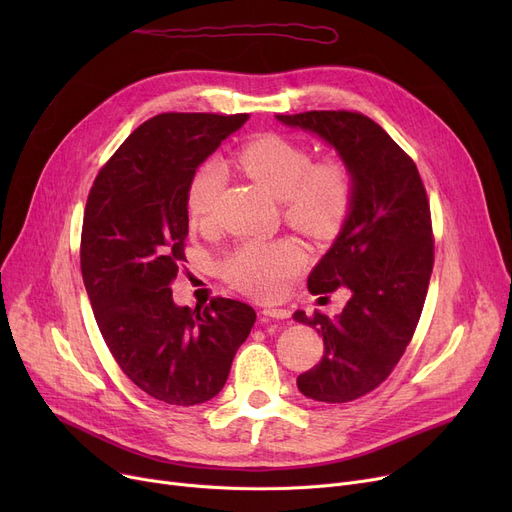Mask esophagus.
<instances>
[{"instance_id":"esophagus-1","label":"esophagus","mask_w":512,"mask_h":512,"mask_svg":"<svg viewBox=\"0 0 512 512\" xmlns=\"http://www.w3.org/2000/svg\"><path fill=\"white\" fill-rule=\"evenodd\" d=\"M261 315L267 317V319H288V317H290V311H286V309H276V307H265V309L261 311Z\"/></svg>"}]
</instances>
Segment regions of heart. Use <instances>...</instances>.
Wrapping results in <instances>:
<instances>
[{"label":"heart","instance_id":"obj_1","mask_svg":"<svg viewBox=\"0 0 512 512\" xmlns=\"http://www.w3.org/2000/svg\"><path fill=\"white\" fill-rule=\"evenodd\" d=\"M238 166L282 199L284 220L315 240L340 234L355 203V172L344 157L313 161L307 145L284 134H261L236 151ZM226 184V168L205 159L186 186V211L195 224L211 222ZM307 263L294 238L249 240L222 263L224 280L255 299H274Z\"/></svg>","mask_w":512,"mask_h":512}]
</instances>
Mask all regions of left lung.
Wrapping results in <instances>:
<instances>
[{"instance_id": "left-lung-1", "label": "left lung", "mask_w": 512, "mask_h": 512, "mask_svg": "<svg viewBox=\"0 0 512 512\" xmlns=\"http://www.w3.org/2000/svg\"><path fill=\"white\" fill-rule=\"evenodd\" d=\"M276 118L319 134L355 172L351 215L307 280L313 294L346 286L353 297L336 317L294 313L324 336V357L297 386L340 405L378 388L407 351L434 270L432 213L415 161L371 118L346 110Z\"/></svg>"}]
</instances>
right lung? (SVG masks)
I'll use <instances>...</instances> for the list:
<instances>
[{
  "mask_svg": "<svg viewBox=\"0 0 512 512\" xmlns=\"http://www.w3.org/2000/svg\"><path fill=\"white\" fill-rule=\"evenodd\" d=\"M249 114H159L99 170L85 207L80 272L99 332L126 378L149 396L193 407L218 394L255 324L247 303L213 297L178 307L186 261V186Z\"/></svg>",
  "mask_w": 512,
  "mask_h": 512,
  "instance_id": "1",
  "label": "right lung"
}]
</instances>
